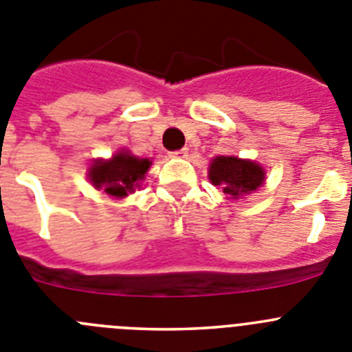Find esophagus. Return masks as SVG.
I'll list each match as a JSON object with an SVG mask.
<instances>
[{
  "label": "esophagus",
  "mask_w": 352,
  "mask_h": 352,
  "mask_svg": "<svg viewBox=\"0 0 352 352\" xmlns=\"http://www.w3.org/2000/svg\"><path fill=\"white\" fill-rule=\"evenodd\" d=\"M186 153H188V150H186V148H182V150L170 151V157H174V159H185Z\"/></svg>",
  "instance_id": "34e87169"
}]
</instances>
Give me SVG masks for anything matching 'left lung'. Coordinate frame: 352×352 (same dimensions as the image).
I'll return each mask as SVG.
<instances>
[{"label":"left lung","instance_id":"1","mask_svg":"<svg viewBox=\"0 0 352 352\" xmlns=\"http://www.w3.org/2000/svg\"><path fill=\"white\" fill-rule=\"evenodd\" d=\"M209 179L214 186H220L227 199H241L262 186L265 182V170L253 160L237 157H214L209 164Z\"/></svg>","mask_w":352,"mask_h":352}]
</instances>
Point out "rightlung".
I'll return each instance as SVG.
<instances>
[{
  "mask_svg": "<svg viewBox=\"0 0 352 352\" xmlns=\"http://www.w3.org/2000/svg\"><path fill=\"white\" fill-rule=\"evenodd\" d=\"M151 166L150 159L134 157L131 151L122 150L111 159H98L89 169L90 183L113 199H124L140 186Z\"/></svg>",
  "mask_w": 352,
  "mask_h": 352,
  "instance_id": "obj_1",
  "label": "right lung"
}]
</instances>
